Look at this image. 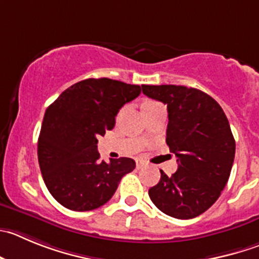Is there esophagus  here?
I'll list each match as a JSON object with an SVG mask.
<instances>
[{
	"label": "esophagus",
	"mask_w": 259,
	"mask_h": 259,
	"mask_svg": "<svg viewBox=\"0 0 259 259\" xmlns=\"http://www.w3.org/2000/svg\"><path fill=\"white\" fill-rule=\"evenodd\" d=\"M146 164V162L144 161V160H141V159H136V166L137 168H142V166H144V165Z\"/></svg>",
	"instance_id": "esophagus-1"
}]
</instances>
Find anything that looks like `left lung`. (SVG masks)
<instances>
[{
    "label": "left lung",
    "mask_w": 259,
    "mask_h": 259,
    "mask_svg": "<svg viewBox=\"0 0 259 259\" xmlns=\"http://www.w3.org/2000/svg\"><path fill=\"white\" fill-rule=\"evenodd\" d=\"M142 93L168 107L166 144L178 170H162L149 196L161 212L187 220L201 215L220 197L230 177L235 140L223 108L203 91L177 85H142Z\"/></svg>",
    "instance_id": "1"
}]
</instances>
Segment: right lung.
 <instances>
[{"instance_id": "right-lung-1", "label": "right lung", "mask_w": 259, "mask_h": 259, "mask_svg": "<svg viewBox=\"0 0 259 259\" xmlns=\"http://www.w3.org/2000/svg\"><path fill=\"white\" fill-rule=\"evenodd\" d=\"M140 93L139 85L86 78L66 89L46 110L38 140L39 166L48 191L66 208L100 207L135 169L130 157L100 161L98 137L114 127L120 108Z\"/></svg>"}]
</instances>
